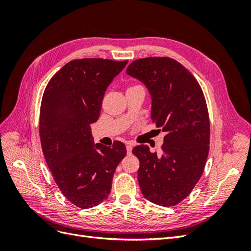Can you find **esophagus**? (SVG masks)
Listing matches in <instances>:
<instances>
[{
    "label": "esophagus",
    "instance_id": "1",
    "mask_svg": "<svg viewBox=\"0 0 251 251\" xmlns=\"http://www.w3.org/2000/svg\"><path fill=\"white\" fill-rule=\"evenodd\" d=\"M133 147H134V143L133 142H126V151H127V154H131L132 153Z\"/></svg>",
    "mask_w": 251,
    "mask_h": 251
}]
</instances>
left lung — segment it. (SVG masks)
Returning a JSON list of instances; mask_svg holds the SVG:
<instances>
[{"label":"left lung","instance_id":"1","mask_svg":"<svg viewBox=\"0 0 251 251\" xmlns=\"http://www.w3.org/2000/svg\"><path fill=\"white\" fill-rule=\"evenodd\" d=\"M126 74L139 79L151 96V121L166 133L162 155L148 146L133 149L139 159L138 183L144 198L175 206L200 180L209 151L208 110L199 82L171 57L136 59Z\"/></svg>","mask_w":251,"mask_h":251}]
</instances>
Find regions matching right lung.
Here are the masks:
<instances>
[{
  "mask_svg": "<svg viewBox=\"0 0 251 251\" xmlns=\"http://www.w3.org/2000/svg\"><path fill=\"white\" fill-rule=\"evenodd\" d=\"M127 60L74 59L49 80L40 112L42 150L60 192L75 206H96L109 197L113 175L126 146L94 144L91 125L100 117L103 95Z\"/></svg>",
  "mask_w": 251,
  "mask_h": 251,
  "instance_id": "right-lung-1",
  "label": "right lung"
}]
</instances>
